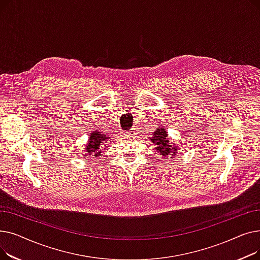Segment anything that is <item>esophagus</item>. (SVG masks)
<instances>
[{
	"label": "esophagus",
	"instance_id": "esophagus-1",
	"mask_svg": "<svg viewBox=\"0 0 260 260\" xmlns=\"http://www.w3.org/2000/svg\"><path fill=\"white\" fill-rule=\"evenodd\" d=\"M125 135L127 136V137H133V138H135L136 135H137V132H136L135 129H129Z\"/></svg>",
	"mask_w": 260,
	"mask_h": 260
}]
</instances>
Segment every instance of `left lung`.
<instances>
[{
	"mask_svg": "<svg viewBox=\"0 0 260 260\" xmlns=\"http://www.w3.org/2000/svg\"><path fill=\"white\" fill-rule=\"evenodd\" d=\"M149 139H151V141L157 146L156 147L157 152L163 157L171 156V158H173L175 155H177V153L179 152L178 147L176 146V144L170 143V139L168 138V133L166 128L161 127L156 129Z\"/></svg>",
	"mask_w": 260,
	"mask_h": 260,
	"instance_id": "left-lung-1",
	"label": "left lung"
}]
</instances>
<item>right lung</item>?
I'll list each match as a JSON object with an SVG mask.
<instances>
[{"label":"right lung","mask_w":260,"mask_h":260,"mask_svg":"<svg viewBox=\"0 0 260 260\" xmlns=\"http://www.w3.org/2000/svg\"><path fill=\"white\" fill-rule=\"evenodd\" d=\"M108 138H111V137H108L106 134H102V133L97 132V131L90 133L88 143L86 144V149H85V152H84L83 155L84 156H89V155L93 154V156H95V157L100 156L101 153L103 152L102 147L106 143Z\"/></svg>","instance_id":"1"}]
</instances>
